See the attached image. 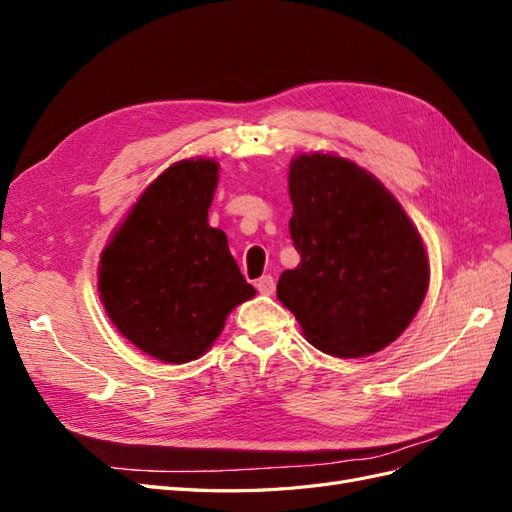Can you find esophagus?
<instances>
[{
  "mask_svg": "<svg viewBox=\"0 0 512 512\" xmlns=\"http://www.w3.org/2000/svg\"><path fill=\"white\" fill-rule=\"evenodd\" d=\"M256 288L260 294H273L275 292V280L271 275H262L260 280H256Z\"/></svg>",
  "mask_w": 512,
  "mask_h": 512,
  "instance_id": "esophagus-1",
  "label": "esophagus"
}]
</instances>
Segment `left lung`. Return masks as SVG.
I'll list each match as a JSON object with an SVG mask.
<instances>
[{
  "instance_id": "left-lung-1",
  "label": "left lung",
  "mask_w": 512,
  "mask_h": 512,
  "mask_svg": "<svg viewBox=\"0 0 512 512\" xmlns=\"http://www.w3.org/2000/svg\"><path fill=\"white\" fill-rule=\"evenodd\" d=\"M290 237L301 262L277 299L324 354L359 359L408 329L429 288L425 243L399 200L335 153L290 160Z\"/></svg>"
}]
</instances>
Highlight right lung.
Masks as SVG:
<instances>
[{"label": "right lung", "mask_w": 512, "mask_h": 512, "mask_svg": "<svg viewBox=\"0 0 512 512\" xmlns=\"http://www.w3.org/2000/svg\"><path fill=\"white\" fill-rule=\"evenodd\" d=\"M220 179L213 158L170 164L111 232L98 262L100 301L117 331L162 363H188L220 337L226 316L256 297L209 226Z\"/></svg>", "instance_id": "add662e5"}]
</instances>
